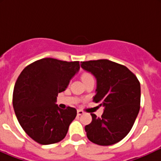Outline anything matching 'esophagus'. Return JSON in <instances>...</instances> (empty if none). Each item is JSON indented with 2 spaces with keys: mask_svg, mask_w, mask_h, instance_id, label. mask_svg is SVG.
<instances>
[{
  "mask_svg": "<svg viewBox=\"0 0 161 161\" xmlns=\"http://www.w3.org/2000/svg\"><path fill=\"white\" fill-rule=\"evenodd\" d=\"M77 114H78V115H82L84 114V111H82V110H78Z\"/></svg>",
  "mask_w": 161,
  "mask_h": 161,
  "instance_id": "obj_1",
  "label": "esophagus"
}]
</instances>
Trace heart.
<instances>
[{"instance_id":"1","label":"heart","mask_w":161,"mask_h":161,"mask_svg":"<svg viewBox=\"0 0 161 161\" xmlns=\"http://www.w3.org/2000/svg\"><path fill=\"white\" fill-rule=\"evenodd\" d=\"M92 78H93V77H92L90 74H85V75H83V76H82V79H83L84 81H86V80H88V79H92Z\"/></svg>"}]
</instances>
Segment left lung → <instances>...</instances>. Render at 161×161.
I'll return each instance as SVG.
<instances>
[{
  "instance_id": "1",
  "label": "left lung",
  "mask_w": 161,
  "mask_h": 161,
  "mask_svg": "<svg viewBox=\"0 0 161 161\" xmlns=\"http://www.w3.org/2000/svg\"><path fill=\"white\" fill-rule=\"evenodd\" d=\"M81 63V67L97 79L93 102L104 108L101 118L91 114L92 122L85 127L87 138L100 146L117 143L130 131L139 114V81L127 67L109 60Z\"/></svg>"
}]
</instances>
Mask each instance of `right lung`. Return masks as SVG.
<instances>
[{
  "label": "right lung",
  "instance_id": "add662e5",
  "mask_svg": "<svg viewBox=\"0 0 161 161\" xmlns=\"http://www.w3.org/2000/svg\"><path fill=\"white\" fill-rule=\"evenodd\" d=\"M79 69V61L43 58L26 66L18 77L14 113L23 130L38 143H56L65 137L77 111L71 107L61 109L55 103Z\"/></svg>",
  "mask_w": 161,
  "mask_h": 161
}]
</instances>
